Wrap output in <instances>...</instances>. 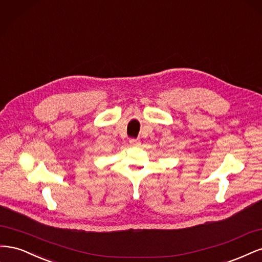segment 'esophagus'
<instances>
[{
	"instance_id": "obj_1",
	"label": "esophagus",
	"mask_w": 262,
	"mask_h": 262,
	"mask_svg": "<svg viewBox=\"0 0 262 262\" xmlns=\"http://www.w3.org/2000/svg\"><path fill=\"white\" fill-rule=\"evenodd\" d=\"M130 144L132 146H139L140 145V142L138 140H136V139H131L130 140Z\"/></svg>"
}]
</instances>
